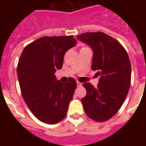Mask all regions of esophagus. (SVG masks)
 I'll return each mask as SVG.
<instances>
[{
    "instance_id": "34e87169",
    "label": "esophagus",
    "mask_w": 146,
    "mask_h": 146,
    "mask_svg": "<svg viewBox=\"0 0 146 146\" xmlns=\"http://www.w3.org/2000/svg\"><path fill=\"white\" fill-rule=\"evenodd\" d=\"M76 85H77V87H80V86H82V84L79 81H76Z\"/></svg>"
}]
</instances>
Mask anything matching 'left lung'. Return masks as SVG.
Segmentation results:
<instances>
[{"label": "left lung", "mask_w": 146, "mask_h": 146, "mask_svg": "<svg viewBox=\"0 0 146 146\" xmlns=\"http://www.w3.org/2000/svg\"><path fill=\"white\" fill-rule=\"evenodd\" d=\"M93 51L92 70L100 76L97 87L84 83L87 95L81 99L84 110L98 122L110 119L122 106L131 85V67L127 51L116 40L102 32L76 36Z\"/></svg>", "instance_id": "1"}]
</instances>
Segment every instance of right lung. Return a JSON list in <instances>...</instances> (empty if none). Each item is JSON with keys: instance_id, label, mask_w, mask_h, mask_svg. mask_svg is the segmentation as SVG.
<instances>
[{"instance_id": "obj_1", "label": "right lung", "mask_w": 146, "mask_h": 146, "mask_svg": "<svg viewBox=\"0 0 146 146\" xmlns=\"http://www.w3.org/2000/svg\"><path fill=\"white\" fill-rule=\"evenodd\" d=\"M76 44L73 36H44L22 52L17 66L21 92L27 106L41 122L54 124L66 116L76 80L70 77L62 83L54 73L62 67L65 53Z\"/></svg>"}]
</instances>
